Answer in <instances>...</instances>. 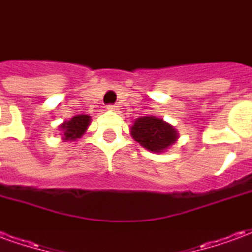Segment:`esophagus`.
Here are the masks:
<instances>
[{
  "label": "esophagus",
  "mask_w": 252,
  "mask_h": 252,
  "mask_svg": "<svg viewBox=\"0 0 252 252\" xmlns=\"http://www.w3.org/2000/svg\"><path fill=\"white\" fill-rule=\"evenodd\" d=\"M119 108H120L119 105H108V106H106V109L113 110V112H117V110H119Z\"/></svg>",
  "instance_id": "obj_1"
}]
</instances>
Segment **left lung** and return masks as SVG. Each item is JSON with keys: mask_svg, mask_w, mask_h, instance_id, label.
Segmentation results:
<instances>
[{"mask_svg": "<svg viewBox=\"0 0 252 252\" xmlns=\"http://www.w3.org/2000/svg\"><path fill=\"white\" fill-rule=\"evenodd\" d=\"M131 135L142 147L151 153H163L178 139V131L174 126L157 116L136 119L131 126Z\"/></svg>", "mask_w": 252, "mask_h": 252, "instance_id": "obj_1", "label": "left lung"}]
</instances>
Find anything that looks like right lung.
I'll use <instances>...</instances> for the list:
<instances>
[{
    "label": "right lung",
    "mask_w": 252,
    "mask_h": 252,
    "mask_svg": "<svg viewBox=\"0 0 252 252\" xmlns=\"http://www.w3.org/2000/svg\"><path fill=\"white\" fill-rule=\"evenodd\" d=\"M89 126H90V116L88 115H77L71 117L70 120L63 121L59 126L62 131V140L74 142L77 139H81Z\"/></svg>",
    "instance_id": "1"
}]
</instances>
